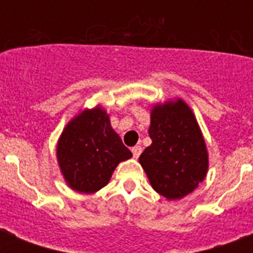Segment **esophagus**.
Masks as SVG:
<instances>
[{
  "label": "esophagus",
  "mask_w": 253,
  "mask_h": 253,
  "mask_svg": "<svg viewBox=\"0 0 253 253\" xmlns=\"http://www.w3.org/2000/svg\"><path fill=\"white\" fill-rule=\"evenodd\" d=\"M132 155H134V158L135 159H138L139 158V155L142 154V147L140 146H135V147H132Z\"/></svg>",
  "instance_id": "obj_1"
}]
</instances>
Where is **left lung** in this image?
Instances as JSON below:
<instances>
[{
    "label": "left lung",
    "mask_w": 253,
    "mask_h": 253,
    "mask_svg": "<svg viewBox=\"0 0 253 253\" xmlns=\"http://www.w3.org/2000/svg\"><path fill=\"white\" fill-rule=\"evenodd\" d=\"M152 144L139 163L152 188L168 200H180L197 188L208 170V151L192 110L181 99L155 106L148 130Z\"/></svg>",
    "instance_id": "8db88e82"
}]
</instances>
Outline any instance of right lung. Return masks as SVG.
Here are the masks:
<instances>
[{
	"instance_id": "add662e5",
	"label": "right lung",
	"mask_w": 253,
	"mask_h": 253,
	"mask_svg": "<svg viewBox=\"0 0 253 253\" xmlns=\"http://www.w3.org/2000/svg\"><path fill=\"white\" fill-rule=\"evenodd\" d=\"M131 156L101 109L85 110L72 119L57 143V160L65 181L81 193L103 188L119 163Z\"/></svg>"
}]
</instances>
